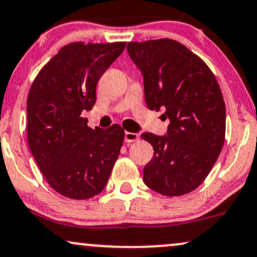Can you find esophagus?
Listing matches in <instances>:
<instances>
[{"instance_id": "esophagus-1", "label": "esophagus", "mask_w": 257, "mask_h": 257, "mask_svg": "<svg viewBox=\"0 0 257 257\" xmlns=\"http://www.w3.org/2000/svg\"><path fill=\"white\" fill-rule=\"evenodd\" d=\"M139 138L138 134H132V132H125V142L126 143H132Z\"/></svg>"}]
</instances>
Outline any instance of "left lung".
<instances>
[{
  "label": "left lung",
  "instance_id": "obj_1",
  "mask_svg": "<svg viewBox=\"0 0 257 257\" xmlns=\"http://www.w3.org/2000/svg\"><path fill=\"white\" fill-rule=\"evenodd\" d=\"M127 52L144 78L145 102L166 110L167 134L145 132L154 148L144 183L167 196L194 191L211 172L225 138V103L201 58L172 39L128 43Z\"/></svg>",
  "mask_w": 257,
  "mask_h": 257
}]
</instances>
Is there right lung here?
<instances>
[{"mask_svg":"<svg viewBox=\"0 0 257 257\" xmlns=\"http://www.w3.org/2000/svg\"><path fill=\"white\" fill-rule=\"evenodd\" d=\"M126 43H71L41 69L27 97V139L49 185L70 199L103 191L125 132L88 127L81 116L96 101V84Z\"/></svg>","mask_w":257,"mask_h":257,"instance_id":"obj_1","label":"right lung"}]
</instances>
